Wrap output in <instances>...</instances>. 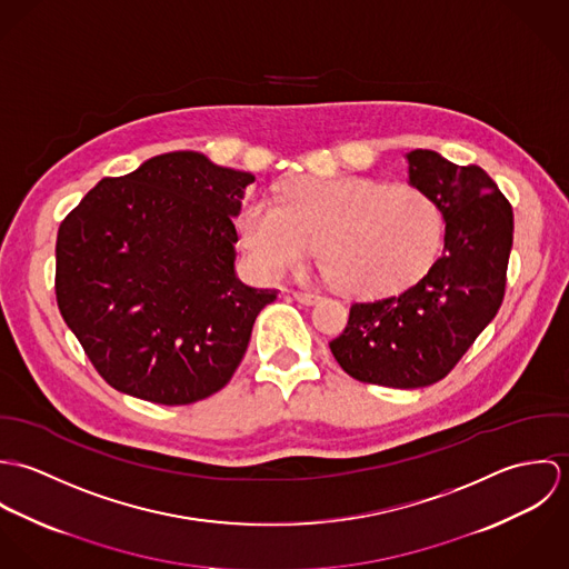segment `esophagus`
Returning a JSON list of instances; mask_svg holds the SVG:
<instances>
[{"instance_id":"1","label":"esophagus","mask_w":569,"mask_h":569,"mask_svg":"<svg viewBox=\"0 0 569 569\" xmlns=\"http://www.w3.org/2000/svg\"><path fill=\"white\" fill-rule=\"evenodd\" d=\"M293 298L300 302V305H307V307H313L320 302V296L318 293H305V291H293Z\"/></svg>"}]
</instances>
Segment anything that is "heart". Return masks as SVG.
Instances as JSON below:
<instances>
[{
  "mask_svg": "<svg viewBox=\"0 0 569 569\" xmlns=\"http://www.w3.org/2000/svg\"><path fill=\"white\" fill-rule=\"evenodd\" d=\"M241 241L269 278L300 271L320 247L326 282L350 296L403 289L442 241L438 206L418 188L366 177H307L280 190V206L249 199Z\"/></svg>",
  "mask_w": 569,
  "mask_h": 569,
  "instance_id": "heart-1",
  "label": "heart"
}]
</instances>
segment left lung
Instances as JSON below:
<instances>
[{
    "instance_id": "8db88e82",
    "label": "left lung",
    "mask_w": 569,
    "mask_h": 569,
    "mask_svg": "<svg viewBox=\"0 0 569 569\" xmlns=\"http://www.w3.org/2000/svg\"><path fill=\"white\" fill-rule=\"evenodd\" d=\"M407 183L445 223L442 256L406 291L350 307L328 346L355 379L413 390L445 379L497 316L512 249V208L480 166L406 153Z\"/></svg>"
}]
</instances>
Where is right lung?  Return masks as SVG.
I'll list each match as a JSON object with an SVG mask.
<instances>
[{"label":"right lung","instance_id":"add662e5","mask_svg":"<svg viewBox=\"0 0 569 569\" xmlns=\"http://www.w3.org/2000/svg\"><path fill=\"white\" fill-rule=\"evenodd\" d=\"M256 177L174 151L100 179L57 239L66 325L122 395L188 406L219 392L276 289L237 276L234 219Z\"/></svg>","mask_w":569,"mask_h":569}]
</instances>
